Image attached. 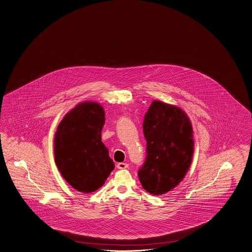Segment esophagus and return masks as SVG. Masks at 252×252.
<instances>
[{"label": "esophagus", "mask_w": 252, "mask_h": 252, "mask_svg": "<svg viewBox=\"0 0 252 252\" xmlns=\"http://www.w3.org/2000/svg\"><path fill=\"white\" fill-rule=\"evenodd\" d=\"M117 166V168H119V169H126V168H127V167H128V164L121 162V163H118Z\"/></svg>", "instance_id": "34e87169"}]
</instances>
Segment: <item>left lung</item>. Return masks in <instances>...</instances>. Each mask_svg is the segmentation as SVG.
I'll return each instance as SVG.
<instances>
[{
	"label": "left lung",
	"mask_w": 252,
	"mask_h": 252,
	"mask_svg": "<svg viewBox=\"0 0 252 252\" xmlns=\"http://www.w3.org/2000/svg\"><path fill=\"white\" fill-rule=\"evenodd\" d=\"M143 130L148 156L138 178L150 194H166L190 167L194 154L190 120L178 106L155 100L145 115Z\"/></svg>",
	"instance_id": "left-lung-1"
}]
</instances>
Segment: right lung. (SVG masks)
Masks as SVG:
<instances>
[{
  "label": "right lung",
  "mask_w": 252,
  "mask_h": 252,
  "mask_svg": "<svg viewBox=\"0 0 252 252\" xmlns=\"http://www.w3.org/2000/svg\"><path fill=\"white\" fill-rule=\"evenodd\" d=\"M104 125V108L92 101L77 104L58 125L54 147L56 166L79 192L97 190L115 168L101 140Z\"/></svg>",
  "instance_id": "add662e5"
}]
</instances>
